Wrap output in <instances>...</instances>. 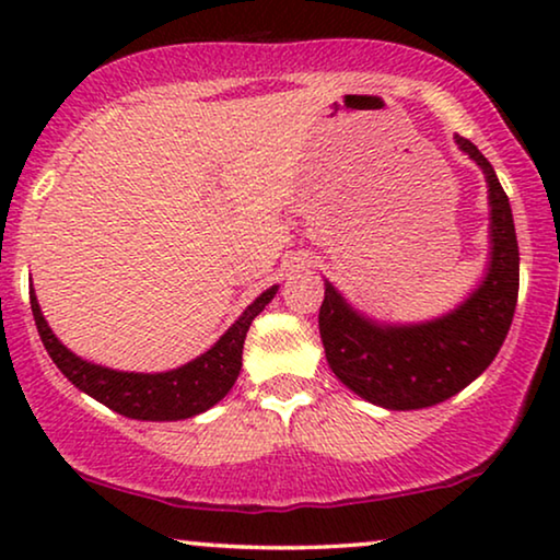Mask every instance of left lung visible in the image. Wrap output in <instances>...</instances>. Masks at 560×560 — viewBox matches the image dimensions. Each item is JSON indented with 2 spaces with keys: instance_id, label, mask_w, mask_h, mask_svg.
Wrapping results in <instances>:
<instances>
[{
  "instance_id": "1",
  "label": "left lung",
  "mask_w": 560,
  "mask_h": 560,
  "mask_svg": "<svg viewBox=\"0 0 560 560\" xmlns=\"http://www.w3.org/2000/svg\"><path fill=\"white\" fill-rule=\"evenodd\" d=\"M456 144L477 160L489 183L492 262L479 290L448 316L420 326H377L351 311L326 282L318 311L328 366L359 397L389 410L439 405L494 362L512 326L520 288V249L504 188L489 160L466 137Z\"/></svg>"
}]
</instances>
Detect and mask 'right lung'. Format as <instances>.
<instances>
[{"mask_svg":"<svg viewBox=\"0 0 560 560\" xmlns=\"http://www.w3.org/2000/svg\"><path fill=\"white\" fill-rule=\"evenodd\" d=\"M275 290L278 285L265 290L206 354L163 374L114 372L83 362L81 357L68 351L45 324L35 293H30V308H33L37 334H40L50 359L75 387L119 416L135 420H183L209 410L232 389L240 377L242 349L252 320L272 301Z\"/></svg>","mask_w":560,"mask_h":560,"instance_id":"obj_1","label":"right lung"}]
</instances>
